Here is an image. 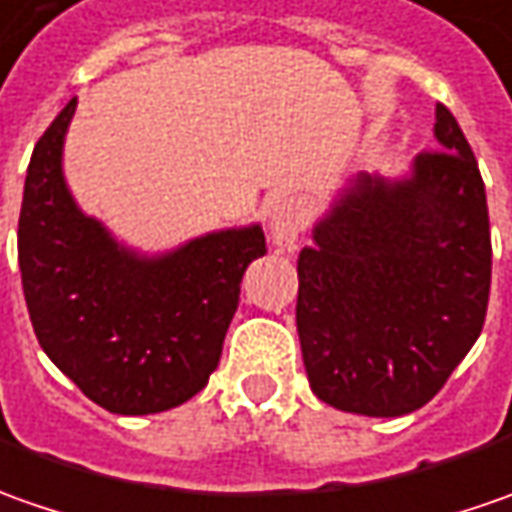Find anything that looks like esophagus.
Instances as JSON below:
<instances>
[{"label":"esophagus","mask_w":512,"mask_h":512,"mask_svg":"<svg viewBox=\"0 0 512 512\" xmlns=\"http://www.w3.org/2000/svg\"><path fill=\"white\" fill-rule=\"evenodd\" d=\"M272 240L280 249H291L306 229V212L297 198H277L269 209Z\"/></svg>","instance_id":"34e87169"}]
</instances>
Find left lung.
<instances>
[{
	"label": "left lung",
	"instance_id": "8db88e82",
	"mask_svg": "<svg viewBox=\"0 0 512 512\" xmlns=\"http://www.w3.org/2000/svg\"><path fill=\"white\" fill-rule=\"evenodd\" d=\"M442 150L414 175H360L297 257V334L311 391L348 414L431 402L479 340L490 297V218L476 155L445 104Z\"/></svg>",
	"mask_w": 512,
	"mask_h": 512
}]
</instances>
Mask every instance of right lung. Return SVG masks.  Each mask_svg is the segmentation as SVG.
Listing matches in <instances>:
<instances>
[{
  "label": "right lung",
  "instance_id": "right-lung-1",
  "mask_svg": "<svg viewBox=\"0 0 512 512\" xmlns=\"http://www.w3.org/2000/svg\"><path fill=\"white\" fill-rule=\"evenodd\" d=\"M76 98L36 141L19 212V269L45 354L104 411L161 414L206 388L240 280L266 255L260 226L186 243L158 260L121 249L84 218L62 175Z\"/></svg>",
  "mask_w": 512,
  "mask_h": 512
}]
</instances>
